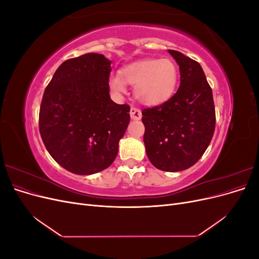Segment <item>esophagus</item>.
<instances>
[{"label":"esophagus","instance_id":"obj_1","mask_svg":"<svg viewBox=\"0 0 259 259\" xmlns=\"http://www.w3.org/2000/svg\"><path fill=\"white\" fill-rule=\"evenodd\" d=\"M130 114H131V117L133 120H140L142 119V111L139 110V109H137V108H134V107H132L131 108V110H130Z\"/></svg>","mask_w":259,"mask_h":259}]
</instances>
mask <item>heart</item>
Here are the masks:
<instances>
[{"label": "heart", "mask_w": 259, "mask_h": 259, "mask_svg": "<svg viewBox=\"0 0 259 259\" xmlns=\"http://www.w3.org/2000/svg\"><path fill=\"white\" fill-rule=\"evenodd\" d=\"M178 67L169 58L143 59L124 66L119 74L109 79V86L116 95L126 92V84L135 85L134 94L145 106H159L167 101L176 90Z\"/></svg>", "instance_id": "b5f03b06"}]
</instances>
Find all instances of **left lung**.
<instances>
[{
  "mask_svg": "<svg viewBox=\"0 0 259 259\" xmlns=\"http://www.w3.org/2000/svg\"><path fill=\"white\" fill-rule=\"evenodd\" d=\"M180 71V85L165 103L142 112L148 159L164 171H180L197 163L215 131L213 93L199 62L168 50Z\"/></svg>",
  "mask_w": 259,
  "mask_h": 259,
  "instance_id": "left-lung-1",
  "label": "left lung"
}]
</instances>
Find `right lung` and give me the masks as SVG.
Wrapping results in <instances>:
<instances>
[{
    "label": "right lung",
    "mask_w": 259,
    "mask_h": 259,
    "mask_svg": "<svg viewBox=\"0 0 259 259\" xmlns=\"http://www.w3.org/2000/svg\"><path fill=\"white\" fill-rule=\"evenodd\" d=\"M111 60L89 53L68 59L54 73L42 98L38 126L60 166L76 175L109 167L130 123V106L109 95Z\"/></svg>",
    "instance_id": "1"
}]
</instances>
